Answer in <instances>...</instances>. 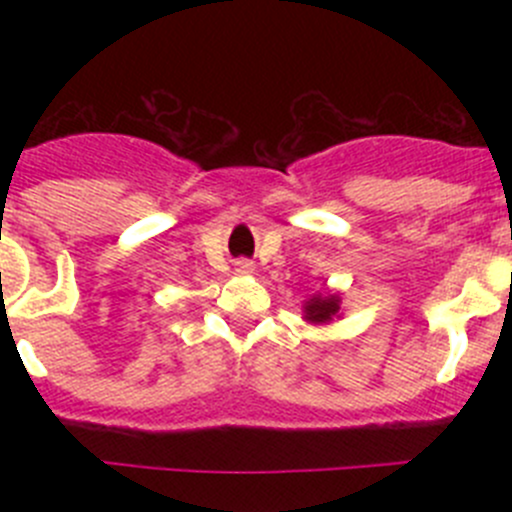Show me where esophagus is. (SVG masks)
Returning <instances> with one entry per match:
<instances>
[{"mask_svg":"<svg viewBox=\"0 0 512 512\" xmlns=\"http://www.w3.org/2000/svg\"><path fill=\"white\" fill-rule=\"evenodd\" d=\"M237 272H252V262L240 260V262H237Z\"/></svg>","mask_w":512,"mask_h":512,"instance_id":"obj_1","label":"esophagus"}]
</instances>
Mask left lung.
Returning <instances> with one entry per match:
<instances>
[{
    "mask_svg": "<svg viewBox=\"0 0 512 512\" xmlns=\"http://www.w3.org/2000/svg\"><path fill=\"white\" fill-rule=\"evenodd\" d=\"M307 319L309 322H329L339 312V297H314L307 302Z\"/></svg>",
    "mask_w": 512,
    "mask_h": 512,
    "instance_id": "8db88e82",
    "label": "left lung"
}]
</instances>
